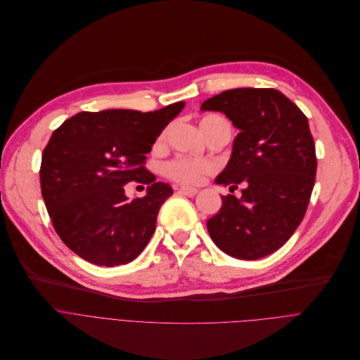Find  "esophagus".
<instances>
[{"label": "esophagus", "mask_w": 360, "mask_h": 360, "mask_svg": "<svg viewBox=\"0 0 360 360\" xmlns=\"http://www.w3.org/2000/svg\"><path fill=\"white\" fill-rule=\"evenodd\" d=\"M179 193L187 196V198H193L196 193H198V188L195 187H187V186H183L179 188Z\"/></svg>", "instance_id": "34e87169"}]
</instances>
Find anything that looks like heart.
<instances>
[{"label":"heart","instance_id":"1","mask_svg":"<svg viewBox=\"0 0 360 360\" xmlns=\"http://www.w3.org/2000/svg\"><path fill=\"white\" fill-rule=\"evenodd\" d=\"M200 128L205 135L214 136V135H224L229 138L232 126L228 119L221 115H206L200 119ZM165 139V134H161L157 145H161ZM217 172V164L210 160H199L192 157H177L172 161H168L164 167V174L180 184L193 186L203 181L205 177L214 174Z\"/></svg>","mask_w":360,"mask_h":360}]
</instances>
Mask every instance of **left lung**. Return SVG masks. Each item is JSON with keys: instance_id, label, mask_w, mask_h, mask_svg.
<instances>
[{"instance_id": "obj_1", "label": "left lung", "mask_w": 360, "mask_h": 360, "mask_svg": "<svg viewBox=\"0 0 360 360\" xmlns=\"http://www.w3.org/2000/svg\"><path fill=\"white\" fill-rule=\"evenodd\" d=\"M202 110L222 112L240 134L225 170L215 179L243 196H221L207 221L212 241L226 255L257 260L279 250L302 222L316 173L308 119L273 89H234L207 98Z\"/></svg>"}]
</instances>
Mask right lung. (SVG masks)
<instances>
[{"label": "right lung", "instance_id": "add662e5", "mask_svg": "<svg viewBox=\"0 0 360 360\" xmlns=\"http://www.w3.org/2000/svg\"><path fill=\"white\" fill-rule=\"evenodd\" d=\"M184 108L81 112L53 131L41 154L40 188L59 238L81 259L113 267L136 259L151 240L161 205L173 195L146 170V154ZM146 184L129 201L124 184Z\"/></svg>", "mask_w": 360, "mask_h": 360}]
</instances>
